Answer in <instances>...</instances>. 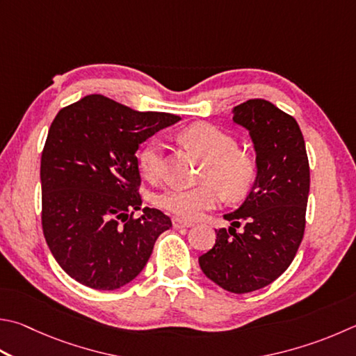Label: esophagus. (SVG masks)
<instances>
[{
    "label": "esophagus",
    "instance_id": "esophagus-1",
    "mask_svg": "<svg viewBox=\"0 0 356 356\" xmlns=\"http://www.w3.org/2000/svg\"><path fill=\"white\" fill-rule=\"evenodd\" d=\"M172 225L176 229H188V227H193V222L190 221H185V219H180V218H174L172 219Z\"/></svg>",
    "mask_w": 356,
    "mask_h": 356
}]
</instances>
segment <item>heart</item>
<instances>
[{
  "label": "heart",
  "instance_id": "heart-1",
  "mask_svg": "<svg viewBox=\"0 0 356 356\" xmlns=\"http://www.w3.org/2000/svg\"><path fill=\"white\" fill-rule=\"evenodd\" d=\"M182 143L205 160L196 188H166L157 196V205L182 219H197L215 209L224 195L230 200L243 199L257 177V163L248 152L238 151V141L229 132L209 122H196L180 132ZM161 143L152 138L141 147L138 166L146 179H156L160 168Z\"/></svg>",
  "mask_w": 356,
  "mask_h": 356
}]
</instances>
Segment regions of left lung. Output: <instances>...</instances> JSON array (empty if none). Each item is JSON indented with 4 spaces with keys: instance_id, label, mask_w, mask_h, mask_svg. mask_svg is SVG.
<instances>
[{
    "instance_id": "1",
    "label": "left lung",
    "mask_w": 356,
    "mask_h": 356,
    "mask_svg": "<svg viewBox=\"0 0 356 356\" xmlns=\"http://www.w3.org/2000/svg\"><path fill=\"white\" fill-rule=\"evenodd\" d=\"M234 121L249 131L257 177L244 202L224 215L232 225L216 230L199 266L222 289L244 294L268 286L293 263L305 232L309 165L299 124L273 102L245 101L234 107Z\"/></svg>"
}]
</instances>
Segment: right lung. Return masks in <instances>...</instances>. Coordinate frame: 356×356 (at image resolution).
Listing matches in <instances>:
<instances>
[{"mask_svg":"<svg viewBox=\"0 0 356 356\" xmlns=\"http://www.w3.org/2000/svg\"><path fill=\"white\" fill-rule=\"evenodd\" d=\"M180 116L137 112L102 95L63 107L42 152V227L60 268L88 288L132 282L171 227L157 209L140 210L138 146Z\"/></svg>","mask_w":356,"mask_h":356,"instance_id":"obj_1","label":"right lung"}]
</instances>
